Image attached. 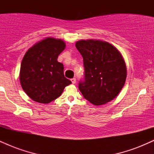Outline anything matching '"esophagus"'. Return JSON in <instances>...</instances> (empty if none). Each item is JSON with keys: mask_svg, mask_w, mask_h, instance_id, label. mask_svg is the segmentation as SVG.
<instances>
[{"mask_svg": "<svg viewBox=\"0 0 154 154\" xmlns=\"http://www.w3.org/2000/svg\"><path fill=\"white\" fill-rule=\"evenodd\" d=\"M71 81H72V84H75V83H76V79L75 78L71 79Z\"/></svg>", "mask_w": 154, "mask_h": 154, "instance_id": "obj_1", "label": "esophagus"}]
</instances>
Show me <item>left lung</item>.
<instances>
[{"instance_id":"1","label":"left lung","mask_w":154,"mask_h":154,"mask_svg":"<svg viewBox=\"0 0 154 154\" xmlns=\"http://www.w3.org/2000/svg\"><path fill=\"white\" fill-rule=\"evenodd\" d=\"M75 46L83 58L85 79L79 82L83 97L95 106L115 98L127 77L126 64L119 51L98 40H81Z\"/></svg>"}]
</instances>
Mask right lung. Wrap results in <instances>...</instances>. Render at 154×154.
Masks as SVG:
<instances>
[{
  "label": "right lung",
  "mask_w": 154,
  "mask_h": 154,
  "mask_svg": "<svg viewBox=\"0 0 154 154\" xmlns=\"http://www.w3.org/2000/svg\"><path fill=\"white\" fill-rule=\"evenodd\" d=\"M65 47L61 39L47 38L26 52L21 63L19 79L22 89L32 100L49 103L72 83L64 77L63 63L57 61Z\"/></svg>",
  "instance_id": "1"
}]
</instances>
